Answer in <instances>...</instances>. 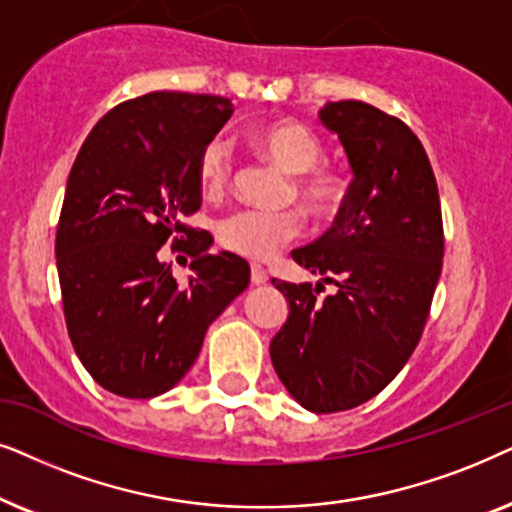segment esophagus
I'll return each mask as SVG.
<instances>
[{"label": "esophagus", "mask_w": 512, "mask_h": 512, "mask_svg": "<svg viewBox=\"0 0 512 512\" xmlns=\"http://www.w3.org/2000/svg\"><path fill=\"white\" fill-rule=\"evenodd\" d=\"M250 281H252V285H264V283H267L269 281L267 269L260 267V264H252V267H250Z\"/></svg>", "instance_id": "1"}]
</instances>
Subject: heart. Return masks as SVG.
<instances>
[{"label":"heart","mask_w":512,"mask_h":512,"mask_svg":"<svg viewBox=\"0 0 512 512\" xmlns=\"http://www.w3.org/2000/svg\"><path fill=\"white\" fill-rule=\"evenodd\" d=\"M250 145L278 166L297 173L295 194L316 217H332L349 199V177L335 163L323 161L325 142L304 121L281 117L252 126ZM199 180L208 194H222L231 182V152L222 138H213L199 154ZM304 215L299 210L243 208L224 215L215 234L222 248L255 262H267L285 245L304 234Z\"/></svg>","instance_id":"heart-1"}]
</instances>
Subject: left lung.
<instances>
[{
    "instance_id": "left-lung-1",
    "label": "left lung",
    "mask_w": 512,
    "mask_h": 512,
    "mask_svg": "<svg viewBox=\"0 0 512 512\" xmlns=\"http://www.w3.org/2000/svg\"><path fill=\"white\" fill-rule=\"evenodd\" d=\"M349 156L353 182L335 224L292 250L325 285L271 281L290 316L271 339V363L292 398L332 414L374 398L417 349L442 271L438 182L417 135L360 100L320 109Z\"/></svg>"
}]
</instances>
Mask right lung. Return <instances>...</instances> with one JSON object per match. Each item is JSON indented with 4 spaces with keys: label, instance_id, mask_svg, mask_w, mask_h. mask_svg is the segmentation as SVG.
Instances as JSON below:
<instances>
[{
    "label": "right lung",
    "instance_id": "add662e5",
    "mask_svg": "<svg viewBox=\"0 0 512 512\" xmlns=\"http://www.w3.org/2000/svg\"><path fill=\"white\" fill-rule=\"evenodd\" d=\"M231 114L220 95L126 100L93 126L67 177L56 231L67 332L88 374L121 398L173 388L250 283L248 262L206 255L213 236L182 222L201 208V149ZM166 242L193 257L189 289L160 260Z\"/></svg>",
    "mask_w": 512,
    "mask_h": 512
}]
</instances>
